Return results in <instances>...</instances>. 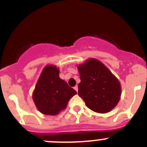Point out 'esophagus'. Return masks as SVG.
Returning <instances> with one entry per match:
<instances>
[{
    "label": "esophagus",
    "instance_id": "34e87169",
    "mask_svg": "<svg viewBox=\"0 0 147 147\" xmlns=\"http://www.w3.org/2000/svg\"><path fill=\"white\" fill-rule=\"evenodd\" d=\"M74 89H75V90H76L77 92H78V86H75V87H74Z\"/></svg>",
    "mask_w": 147,
    "mask_h": 147
}]
</instances>
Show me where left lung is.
Returning a JSON list of instances; mask_svg holds the SVG:
<instances>
[{"label":"left lung","mask_w":147,"mask_h":147,"mask_svg":"<svg viewBox=\"0 0 147 147\" xmlns=\"http://www.w3.org/2000/svg\"><path fill=\"white\" fill-rule=\"evenodd\" d=\"M80 83L78 95L87 107L98 113H107L118 104L121 96L120 81L107 67L96 59L78 65Z\"/></svg>","instance_id":"left-lung-1"}]
</instances>
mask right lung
<instances>
[{
    "instance_id": "add662e5",
    "label": "right lung",
    "mask_w": 147,
    "mask_h": 147,
    "mask_svg": "<svg viewBox=\"0 0 147 147\" xmlns=\"http://www.w3.org/2000/svg\"><path fill=\"white\" fill-rule=\"evenodd\" d=\"M77 92L59 78L56 65L46 66L36 83L32 99L38 111L43 115H57L64 110Z\"/></svg>"
}]
</instances>
